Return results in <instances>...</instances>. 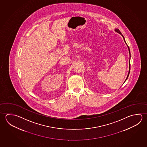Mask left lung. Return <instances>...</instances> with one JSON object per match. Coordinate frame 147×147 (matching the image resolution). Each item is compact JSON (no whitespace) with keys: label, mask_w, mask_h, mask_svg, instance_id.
<instances>
[{"label":"left lung","mask_w":147,"mask_h":147,"mask_svg":"<svg viewBox=\"0 0 147 147\" xmlns=\"http://www.w3.org/2000/svg\"><path fill=\"white\" fill-rule=\"evenodd\" d=\"M115 31H116V32H118V33H119V34H121V36H122V37L124 39V42H125V43H126V42H125V39H124V38L123 36L121 34V32L120 31V30H119L118 29H115ZM127 45V44H126ZM127 47H128V49H129V56L131 57V54H130V50H129V47H128V45H127ZM129 72H130V58H129V73H128V74H127V77H126V80H125V82L126 81V80H127V78H128V77H129Z\"/></svg>","instance_id":"obj_1"}]
</instances>
